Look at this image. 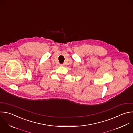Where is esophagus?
Listing matches in <instances>:
<instances>
[{
  "label": "esophagus",
  "instance_id": "obj_1",
  "mask_svg": "<svg viewBox=\"0 0 133 133\" xmlns=\"http://www.w3.org/2000/svg\"><path fill=\"white\" fill-rule=\"evenodd\" d=\"M59 66H64V64H59Z\"/></svg>",
  "mask_w": 133,
  "mask_h": 133
}]
</instances>
